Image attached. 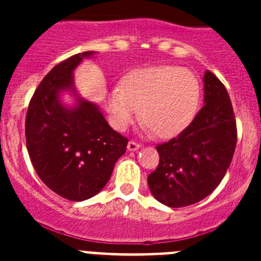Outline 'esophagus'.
Returning <instances> with one entry per match:
<instances>
[{"instance_id": "1", "label": "esophagus", "mask_w": 261, "mask_h": 261, "mask_svg": "<svg viewBox=\"0 0 261 261\" xmlns=\"http://www.w3.org/2000/svg\"><path fill=\"white\" fill-rule=\"evenodd\" d=\"M140 146H141L140 144L136 143V141H134V140L128 141V144H127V149L130 150V151H135V150H138Z\"/></svg>"}]
</instances>
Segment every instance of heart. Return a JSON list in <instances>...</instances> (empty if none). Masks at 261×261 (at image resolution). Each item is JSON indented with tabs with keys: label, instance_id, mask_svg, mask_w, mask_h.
<instances>
[{
	"label": "heart",
	"instance_id": "heart-1",
	"mask_svg": "<svg viewBox=\"0 0 261 261\" xmlns=\"http://www.w3.org/2000/svg\"><path fill=\"white\" fill-rule=\"evenodd\" d=\"M199 82L186 68L158 65L134 70L107 94L112 125L125 130L140 115L147 131L172 138L189 126L199 103Z\"/></svg>",
	"mask_w": 261,
	"mask_h": 261
}]
</instances>
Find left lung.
Listing matches in <instances>:
<instances>
[{"instance_id":"8db88e82","label":"left lung","mask_w":261,"mask_h":261,"mask_svg":"<svg viewBox=\"0 0 261 261\" xmlns=\"http://www.w3.org/2000/svg\"><path fill=\"white\" fill-rule=\"evenodd\" d=\"M204 105L177 138L156 146L159 165L147 177L152 196L179 208L206 198L225 177L235 152L238 128L230 96L207 70Z\"/></svg>"}]
</instances>
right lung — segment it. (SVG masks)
Listing matches in <instances>:
<instances>
[{"instance_id": "add662e5", "label": "right lung", "mask_w": 261, "mask_h": 261, "mask_svg": "<svg viewBox=\"0 0 261 261\" xmlns=\"http://www.w3.org/2000/svg\"><path fill=\"white\" fill-rule=\"evenodd\" d=\"M93 54L80 53L55 65L36 88L25 121L26 147L36 174L53 192L74 202L101 192L128 143L112 130L97 105L77 98L72 109L60 101L63 91L77 97L73 70Z\"/></svg>"}]
</instances>
